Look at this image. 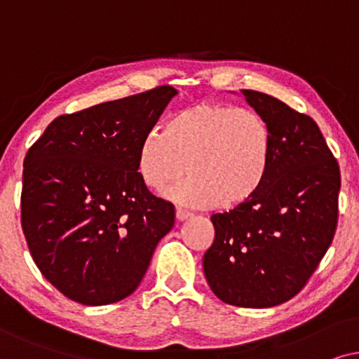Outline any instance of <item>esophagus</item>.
I'll return each instance as SVG.
<instances>
[{"mask_svg": "<svg viewBox=\"0 0 359 359\" xmlns=\"http://www.w3.org/2000/svg\"><path fill=\"white\" fill-rule=\"evenodd\" d=\"M175 218H177V222H185V219L192 218V213L184 212V210H177V212H175Z\"/></svg>", "mask_w": 359, "mask_h": 359, "instance_id": "esophagus-1", "label": "esophagus"}]
</instances>
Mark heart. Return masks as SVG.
<instances>
[{
	"label": "heart",
	"mask_w": 359,
	"mask_h": 359,
	"mask_svg": "<svg viewBox=\"0 0 359 359\" xmlns=\"http://www.w3.org/2000/svg\"><path fill=\"white\" fill-rule=\"evenodd\" d=\"M271 130L251 109L203 102L180 109L165 130H152L137 151V174L156 195L189 208L222 203L235 207L250 200L264 182L271 162Z\"/></svg>",
	"instance_id": "heart-1"
}]
</instances>
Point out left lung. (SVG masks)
Segmentation results:
<instances>
[{
    "label": "left lung",
    "instance_id": "obj_1",
    "mask_svg": "<svg viewBox=\"0 0 359 359\" xmlns=\"http://www.w3.org/2000/svg\"><path fill=\"white\" fill-rule=\"evenodd\" d=\"M241 93L271 130L269 169L250 200L212 217L203 272L224 304L267 309L297 295L332 245L340 167L312 118L271 95Z\"/></svg>",
    "mask_w": 359,
    "mask_h": 359
}]
</instances>
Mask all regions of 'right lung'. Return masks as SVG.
Returning a JSON list of instances; mask_svg holds the SVG:
<instances>
[{
	"label": "right lung",
	"instance_id": "1",
	"mask_svg": "<svg viewBox=\"0 0 359 359\" xmlns=\"http://www.w3.org/2000/svg\"><path fill=\"white\" fill-rule=\"evenodd\" d=\"M177 90L62 114L24 159L21 224L42 276L83 305L131 295L175 222L137 174V151Z\"/></svg>",
	"mask_w": 359,
	"mask_h": 359
}]
</instances>
